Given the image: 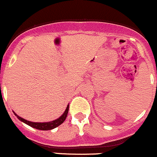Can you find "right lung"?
Wrapping results in <instances>:
<instances>
[{"instance_id":"add662e5","label":"right lung","mask_w":157,"mask_h":157,"mask_svg":"<svg viewBox=\"0 0 157 157\" xmlns=\"http://www.w3.org/2000/svg\"><path fill=\"white\" fill-rule=\"evenodd\" d=\"M69 105H68L66 111H65V112L63 113V115H62L60 117H59L58 119H56V120L55 121H50V122H46V123H37V122L29 121H26L25 119L19 117V116H18L17 114H15L14 112L13 113H14L15 115L17 117V118L19 119L20 121H23L24 123L26 124H28L29 126L32 127V128H35V129L41 130V131H48V130H52L53 129V128H57V127L59 126L60 124H62L65 121L66 117H67L68 112H69Z\"/></svg>"}]
</instances>
